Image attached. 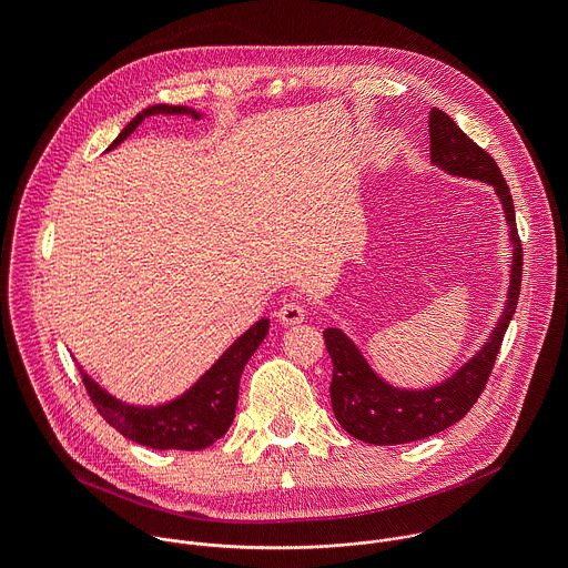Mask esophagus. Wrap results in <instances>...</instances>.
Returning a JSON list of instances; mask_svg holds the SVG:
<instances>
[{"mask_svg": "<svg viewBox=\"0 0 568 568\" xmlns=\"http://www.w3.org/2000/svg\"><path fill=\"white\" fill-rule=\"evenodd\" d=\"M278 318L283 323H287V326H296V323H301L305 318V307L298 301H287L281 305Z\"/></svg>", "mask_w": 568, "mask_h": 568, "instance_id": "34e87169", "label": "esophagus"}]
</instances>
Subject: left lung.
<instances>
[{"label":"left lung","instance_id":"8db88e82","mask_svg":"<svg viewBox=\"0 0 568 568\" xmlns=\"http://www.w3.org/2000/svg\"><path fill=\"white\" fill-rule=\"evenodd\" d=\"M429 145L432 164L447 175L478 180L495 189L504 206L513 240L508 303L485 346L443 384L420 390L390 386L368 366L359 348L339 328L323 331V339H326V348L333 359L331 399L335 418L353 438L371 445H402L423 440L465 418L485 384H488L521 292V240L517 233L513 195L497 161L483 148H478L454 123V119H449V114L438 108L429 112Z\"/></svg>","mask_w":568,"mask_h":568}]
</instances>
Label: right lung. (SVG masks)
Segmentation results:
<instances>
[{
	"label": "right lung",
	"mask_w": 568,
	"mask_h": 568,
	"mask_svg": "<svg viewBox=\"0 0 568 568\" xmlns=\"http://www.w3.org/2000/svg\"><path fill=\"white\" fill-rule=\"evenodd\" d=\"M154 114H191L193 119H200L195 110L184 105L145 108L121 130L108 150L125 141L143 119ZM267 331L270 318L256 321L184 395L173 402L159 404V407H134V404L112 397L83 368H80V377H83L97 412L125 438L152 449L197 452L213 445L231 427L237 404L240 375L256 348L263 344Z\"/></svg>",
	"instance_id": "obj_1"
}]
</instances>
